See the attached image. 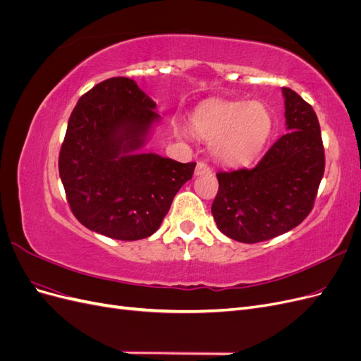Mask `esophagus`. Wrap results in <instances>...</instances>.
<instances>
[{
    "label": "esophagus",
    "mask_w": 361,
    "mask_h": 361,
    "mask_svg": "<svg viewBox=\"0 0 361 361\" xmlns=\"http://www.w3.org/2000/svg\"><path fill=\"white\" fill-rule=\"evenodd\" d=\"M211 173H212V170L206 162H197V166H195V171H194L195 176H203V174H211Z\"/></svg>",
    "instance_id": "obj_1"
}]
</instances>
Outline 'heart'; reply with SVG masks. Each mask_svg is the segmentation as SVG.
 Here are the masks:
<instances>
[{
    "label": "heart",
    "mask_w": 361,
    "mask_h": 361,
    "mask_svg": "<svg viewBox=\"0 0 361 361\" xmlns=\"http://www.w3.org/2000/svg\"><path fill=\"white\" fill-rule=\"evenodd\" d=\"M195 135L211 140L214 158L224 166H245L268 143L272 114L264 102L207 101L191 116Z\"/></svg>",
    "instance_id": "heart-1"
}]
</instances>
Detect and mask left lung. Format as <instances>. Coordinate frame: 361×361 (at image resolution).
I'll use <instances>...</instances> for the list:
<instances>
[{
	"label": "left lung",
	"instance_id": "obj_1",
	"mask_svg": "<svg viewBox=\"0 0 361 361\" xmlns=\"http://www.w3.org/2000/svg\"><path fill=\"white\" fill-rule=\"evenodd\" d=\"M289 133L255 169L216 173V227L238 243L268 241L297 227L312 211L324 176L321 126L312 105L283 87Z\"/></svg>",
	"mask_w": 361,
	"mask_h": 361
}]
</instances>
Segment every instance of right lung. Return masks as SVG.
I'll use <instances>...</instances> for the list:
<instances>
[{
  "mask_svg": "<svg viewBox=\"0 0 361 361\" xmlns=\"http://www.w3.org/2000/svg\"><path fill=\"white\" fill-rule=\"evenodd\" d=\"M157 104L134 80L117 76L80 97L69 117L59 171L82 226L120 241L154 235L195 162L141 154Z\"/></svg>",
  "mask_w": 361,
  "mask_h": 361,
  "instance_id": "obj_1",
  "label": "right lung"
}]
</instances>
